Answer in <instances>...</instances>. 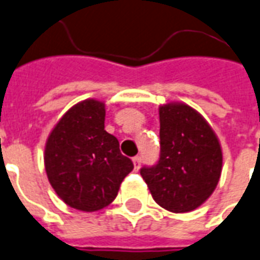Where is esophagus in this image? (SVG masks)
<instances>
[{
	"label": "esophagus",
	"instance_id": "34e87169",
	"mask_svg": "<svg viewBox=\"0 0 260 260\" xmlns=\"http://www.w3.org/2000/svg\"><path fill=\"white\" fill-rule=\"evenodd\" d=\"M133 162H134V168L138 170L141 166V157L140 156H136V157H133Z\"/></svg>",
	"mask_w": 260,
	"mask_h": 260
}]
</instances>
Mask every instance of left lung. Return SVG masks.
Returning a JSON list of instances; mask_svg holds the SVG:
<instances>
[{
	"label": "left lung",
	"mask_w": 260,
	"mask_h": 260,
	"mask_svg": "<svg viewBox=\"0 0 260 260\" xmlns=\"http://www.w3.org/2000/svg\"><path fill=\"white\" fill-rule=\"evenodd\" d=\"M160 158L144 166L141 176L153 199L174 213L201 206L216 188L222 152L207 122L187 104L171 103L160 110Z\"/></svg>",
	"instance_id": "1"
}]
</instances>
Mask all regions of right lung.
I'll return each instance as SVG.
<instances>
[{
  "label": "right lung",
  "instance_id": "add662e5",
  "mask_svg": "<svg viewBox=\"0 0 260 260\" xmlns=\"http://www.w3.org/2000/svg\"><path fill=\"white\" fill-rule=\"evenodd\" d=\"M106 108L89 99L72 107L48 137L44 167L50 184L70 207L96 212L116 198L134 166L104 130Z\"/></svg>",
  "mask_w": 260,
  "mask_h": 260
}]
</instances>
